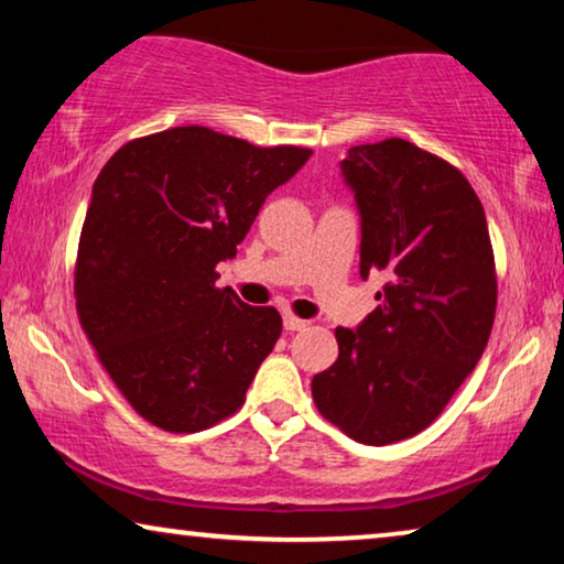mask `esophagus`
<instances>
[{
    "instance_id": "34e87169",
    "label": "esophagus",
    "mask_w": 564,
    "mask_h": 564,
    "mask_svg": "<svg viewBox=\"0 0 564 564\" xmlns=\"http://www.w3.org/2000/svg\"><path fill=\"white\" fill-rule=\"evenodd\" d=\"M282 323H284V330H305L307 328V321H303V318H297V315H292V313H284L282 315Z\"/></svg>"
}]
</instances>
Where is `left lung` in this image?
<instances>
[{
    "mask_svg": "<svg viewBox=\"0 0 564 564\" xmlns=\"http://www.w3.org/2000/svg\"><path fill=\"white\" fill-rule=\"evenodd\" d=\"M341 174L361 218V280L384 272L388 282L357 330L336 328L338 359L311 388L323 419L384 446L434 423L480 361L496 259L482 203L434 153L403 138L354 145Z\"/></svg>",
    "mask_w": 564,
    "mask_h": 564,
    "instance_id": "left-lung-1",
    "label": "left lung"
}]
</instances>
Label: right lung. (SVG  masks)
Masks as SVG:
<instances>
[{"label": "right lung", "instance_id": "1", "mask_svg": "<svg viewBox=\"0 0 564 564\" xmlns=\"http://www.w3.org/2000/svg\"><path fill=\"white\" fill-rule=\"evenodd\" d=\"M311 153L184 126L135 138L99 172L76 311L107 375L153 426L195 434L243 405L282 318L215 288V267L236 257L267 195Z\"/></svg>", "mask_w": 564, "mask_h": 564}]
</instances>
